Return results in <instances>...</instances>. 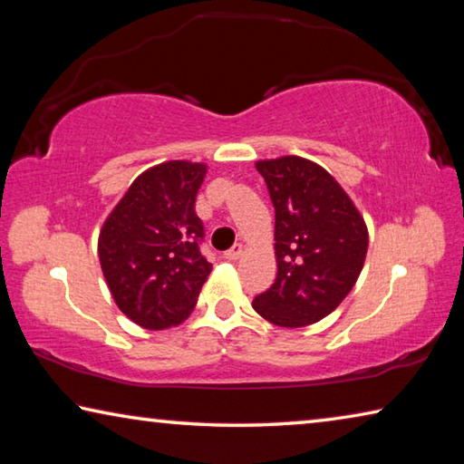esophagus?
<instances>
[{
    "instance_id": "34e87169",
    "label": "esophagus",
    "mask_w": 464,
    "mask_h": 464,
    "mask_svg": "<svg viewBox=\"0 0 464 464\" xmlns=\"http://www.w3.org/2000/svg\"><path fill=\"white\" fill-rule=\"evenodd\" d=\"M241 254H243V246H241V243H235L231 249L225 251V257H227V260H237Z\"/></svg>"
}]
</instances>
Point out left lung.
Masks as SVG:
<instances>
[{"mask_svg":"<svg viewBox=\"0 0 464 464\" xmlns=\"http://www.w3.org/2000/svg\"><path fill=\"white\" fill-rule=\"evenodd\" d=\"M276 210L278 274L254 298L257 315L280 327L317 324L337 309L362 272L368 229L327 169L285 155L256 163Z\"/></svg>","mask_w":464,"mask_h":464,"instance_id":"left-lung-1","label":"left lung"}]
</instances>
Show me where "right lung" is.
<instances>
[{"instance_id": "obj_1", "label": "right lung", "mask_w": 464, "mask_h": 464, "mask_svg": "<svg viewBox=\"0 0 464 464\" xmlns=\"http://www.w3.org/2000/svg\"><path fill=\"white\" fill-rule=\"evenodd\" d=\"M204 163L166 161L143 171L106 217L100 266L116 307L151 332L188 319L213 264L200 254L194 204Z\"/></svg>"}]
</instances>
